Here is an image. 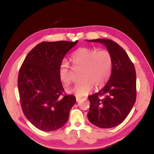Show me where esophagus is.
Listing matches in <instances>:
<instances>
[{
    "label": "esophagus",
    "instance_id": "34e87169",
    "mask_svg": "<svg viewBox=\"0 0 154 154\" xmlns=\"http://www.w3.org/2000/svg\"><path fill=\"white\" fill-rule=\"evenodd\" d=\"M76 101H77V102H78V101H79L80 100H82V98H79V97H76Z\"/></svg>",
    "mask_w": 154,
    "mask_h": 154
}]
</instances>
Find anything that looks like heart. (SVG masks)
I'll use <instances>...</instances> for the list:
<instances>
[{"label": "heart", "mask_w": 154, "mask_h": 154, "mask_svg": "<svg viewBox=\"0 0 154 154\" xmlns=\"http://www.w3.org/2000/svg\"><path fill=\"white\" fill-rule=\"evenodd\" d=\"M71 61L75 68H79L82 81L75 84L69 91L81 97L93 90L103 87L108 81L113 69V57L109 51L92 48H80L71 54ZM58 76L65 85L71 82V71L69 63L63 61L58 69Z\"/></svg>", "instance_id": "b5f03b06"}]
</instances>
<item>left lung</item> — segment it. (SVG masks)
I'll return each instance as SVG.
<instances>
[{"label": "left lung", "instance_id": "left-lung-1", "mask_svg": "<svg viewBox=\"0 0 154 154\" xmlns=\"http://www.w3.org/2000/svg\"><path fill=\"white\" fill-rule=\"evenodd\" d=\"M100 42L113 57V69L105 86L88 97L89 121L101 128L120 125L133 108L136 101V72L128 54L116 42L106 39L86 40Z\"/></svg>", "mask_w": 154, "mask_h": 154}]
</instances>
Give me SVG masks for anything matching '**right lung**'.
Wrapping results in <instances>:
<instances>
[{
  "label": "right lung",
  "instance_id": "1",
  "mask_svg": "<svg viewBox=\"0 0 154 154\" xmlns=\"http://www.w3.org/2000/svg\"><path fill=\"white\" fill-rule=\"evenodd\" d=\"M78 42H42L27 54L20 68L17 85L22 109L27 119L42 131L62 127L76 103L74 95L61 97L64 90L58 69Z\"/></svg>",
  "mask_w": 154,
  "mask_h": 154
}]
</instances>
